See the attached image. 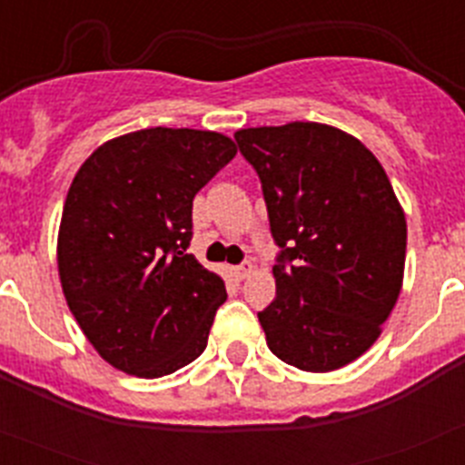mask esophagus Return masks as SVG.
<instances>
[{
  "instance_id": "esophagus-1",
  "label": "esophagus",
  "mask_w": 465,
  "mask_h": 465,
  "mask_svg": "<svg viewBox=\"0 0 465 465\" xmlns=\"http://www.w3.org/2000/svg\"><path fill=\"white\" fill-rule=\"evenodd\" d=\"M235 272H237V277H240V279H246V277H249V274L253 272V262L252 261H244V262H242V265H237Z\"/></svg>"
}]
</instances>
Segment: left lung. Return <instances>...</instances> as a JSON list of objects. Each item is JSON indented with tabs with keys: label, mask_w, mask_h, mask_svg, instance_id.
Segmentation results:
<instances>
[{
	"label": "left lung",
	"mask_w": 465,
	"mask_h": 465,
	"mask_svg": "<svg viewBox=\"0 0 465 465\" xmlns=\"http://www.w3.org/2000/svg\"><path fill=\"white\" fill-rule=\"evenodd\" d=\"M279 246L277 298L258 322L283 363L338 371L380 338L402 286L408 225L380 160L338 127L235 133Z\"/></svg>",
	"instance_id": "8db88e82"
}]
</instances>
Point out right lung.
<instances>
[{
  "mask_svg": "<svg viewBox=\"0 0 465 465\" xmlns=\"http://www.w3.org/2000/svg\"><path fill=\"white\" fill-rule=\"evenodd\" d=\"M219 133L149 127L102 143L69 186L57 268L74 319L127 375L179 371L207 347L225 283L186 253L193 197L235 158Z\"/></svg>",
  "mask_w": 465,
  "mask_h": 465,
  "instance_id": "right-lung-1",
  "label": "right lung"
}]
</instances>
